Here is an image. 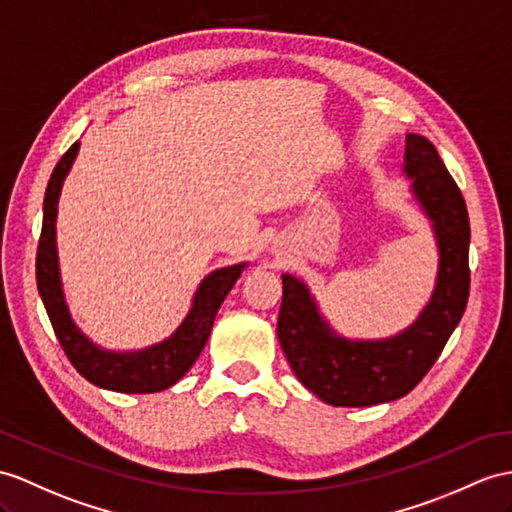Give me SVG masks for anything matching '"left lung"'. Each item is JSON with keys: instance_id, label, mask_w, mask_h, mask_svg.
<instances>
[{"instance_id": "1", "label": "left lung", "mask_w": 512, "mask_h": 512, "mask_svg": "<svg viewBox=\"0 0 512 512\" xmlns=\"http://www.w3.org/2000/svg\"><path fill=\"white\" fill-rule=\"evenodd\" d=\"M402 173L439 252L434 289L413 323L384 339H350L330 326L304 280L282 273L280 345L297 380L330 406L400 400L436 363L465 313L471 239L465 199L426 136L406 134Z\"/></svg>"}]
</instances>
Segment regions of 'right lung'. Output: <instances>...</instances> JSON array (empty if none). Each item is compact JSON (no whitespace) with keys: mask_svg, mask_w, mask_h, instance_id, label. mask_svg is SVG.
Here are the masks:
<instances>
[{"mask_svg":"<svg viewBox=\"0 0 512 512\" xmlns=\"http://www.w3.org/2000/svg\"><path fill=\"white\" fill-rule=\"evenodd\" d=\"M78 152L80 141L73 143L69 152L58 160L47 184L43 199V230L39 252H36V286H39L41 299L62 350H65L71 365L80 371V376L99 389L117 393L165 391L182 380L197 356L202 354L210 330H213L217 310L249 263L243 260V263L221 267L204 276L193 293L189 313L180 326L160 343L147 345L143 350H108V347L95 343L71 317L65 289H62L56 247L58 199Z\"/></svg>","mask_w":512,"mask_h":512,"instance_id":"right-lung-1","label":"right lung"}]
</instances>
